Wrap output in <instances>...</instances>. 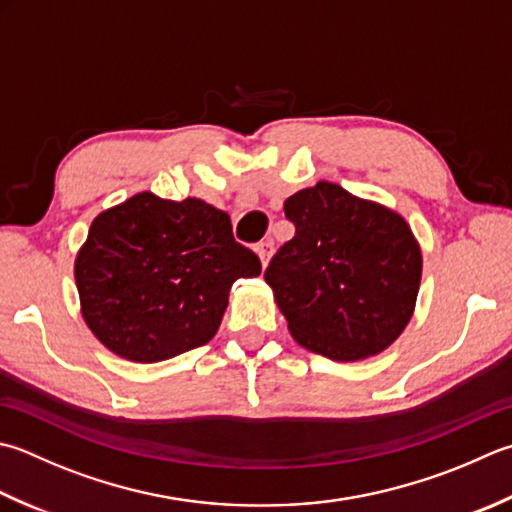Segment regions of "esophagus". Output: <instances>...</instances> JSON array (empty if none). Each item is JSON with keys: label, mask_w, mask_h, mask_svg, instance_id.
<instances>
[{"label": "esophagus", "mask_w": 512, "mask_h": 512, "mask_svg": "<svg viewBox=\"0 0 512 512\" xmlns=\"http://www.w3.org/2000/svg\"><path fill=\"white\" fill-rule=\"evenodd\" d=\"M255 253H257V257H259V262H262V266L266 268L270 255H273V242H270V239H266V242L257 244V246H255Z\"/></svg>", "instance_id": "obj_1"}]
</instances>
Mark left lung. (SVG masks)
Here are the masks:
<instances>
[{
  "instance_id": "1",
  "label": "left lung",
  "mask_w": 512,
  "mask_h": 512,
  "mask_svg": "<svg viewBox=\"0 0 512 512\" xmlns=\"http://www.w3.org/2000/svg\"><path fill=\"white\" fill-rule=\"evenodd\" d=\"M295 224L264 279L299 346L359 362L404 333L422 284V248L384 204L317 182L284 202Z\"/></svg>"
}]
</instances>
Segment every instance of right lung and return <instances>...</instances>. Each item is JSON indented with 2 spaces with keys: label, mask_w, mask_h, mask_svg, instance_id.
I'll return each instance as SVG.
<instances>
[{
  "label": "right lung",
  "mask_w": 512,
  "mask_h": 512,
  "mask_svg": "<svg viewBox=\"0 0 512 512\" xmlns=\"http://www.w3.org/2000/svg\"><path fill=\"white\" fill-rule=\"evenodd\" d=\"M259 273V257L235 242L224 210L150 190L102 210L75 257L86 326L110 353L135 364L208 344L235 279Z\"/></svg>",
  "instance_id": "obj_1"
}]
</instances>
